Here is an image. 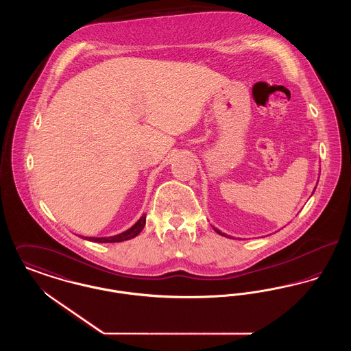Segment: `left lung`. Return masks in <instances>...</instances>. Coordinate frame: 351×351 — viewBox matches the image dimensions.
<instances>
[{
	"mask_svg": "<svg viewBox=\"0 0 351 351\" xmlns=\"http://www.w3.org/2000/svg\"><path fill=\"white\" fill-rule=\"evenodd\" d=\"M215 229V232H217L218 234H221V235H223V237H226V234L221 233L218 229H216V228H213Z\"/></svg>",
	"mask_w": 351,
	"mask_h": 351,
	"instance_id": "obj_1",
	"label": "left lung"
}]
</instances>
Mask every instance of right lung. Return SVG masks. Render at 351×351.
Wrapping results in <instances>:
<instances>
[{
	"label": "right lung",
	"instance_id": "obj_1",
	"mask_svg": "<svg viewBox=\"0 0 351 351\" xmlns=\"http://www.w3.org/2000/svg\"><path fill=\"white\" fill-rule=\"evenodd\" d=\"M145 225H146V215H143L134 223L130 229H128L123 233L117 234V235H113V237H100V238H97V237H83L82 235V238L92 241V242H99V243H116V242L128 241V239H132L134 237H136L138 234L142 232Z\"/></svg>",
	"mask_w": 351,
	"mask_h": 351
}]
</instances>
